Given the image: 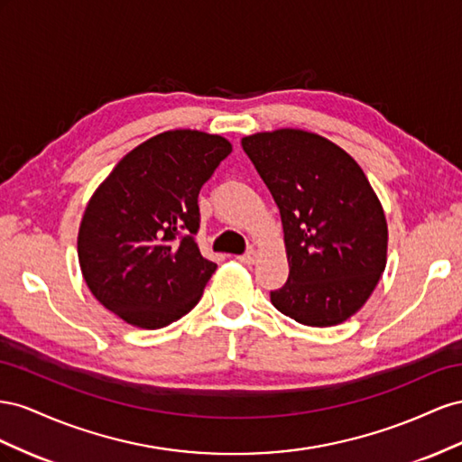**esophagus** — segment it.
Masks as SVG:
<instances>
[{"instance_id":"esophagus-1","label":"esophagus","mask_w":462,"mask_h":462,"mask_svg":"<svg viewBox=\"0 0 462 462\" xmlns=\"http://www.w3.org/2000/svg\"><path fill=\"white\" fill-rule=\"evenodd\" d=\"M257 252H255V249H249V252H245L244 255H240L238 259L244 263V265H254V263L257 261Z\"/></svg>"}]
</instances>
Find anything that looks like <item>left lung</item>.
Returning <instances> with one entry per match:
<instances>
[{
  "label": "left lung",
  "instance_id": "1",
  "mask_svg": "<svg viewBox=\"0 0 462 462\" xmlns=\"http://www.w3.org/2000/svg\"><path fill=\"white\" fill-rule=\"evenodd\" d=\"M242 147L281 210L290 273L273 306L310 327L346 321L387 265V220L364 170L304 129L263 131Z\"/></svg>",
  "mask_w": 462,
  "mask_h": 462
}]
</instances>
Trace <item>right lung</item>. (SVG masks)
<instances>
[{
    "label": "right lung",
    "instance_id": "add662e5",
    "mask_svg": "<svg viewBox=\"0 0 462 462\" xmlns=\"http://www.w3.org/2000/svg\"><path fill=\"white\" fill-rule=\"evenodd\" d=\"M230 152L220 135L174 129L116 164L77 236L83 279L104 308L134 327L161 328L197 306L217 271L195 242L197 197Z\"/></svg>",
    "mask_w": 462,
    "mask_h": 462
}]
</instances>
